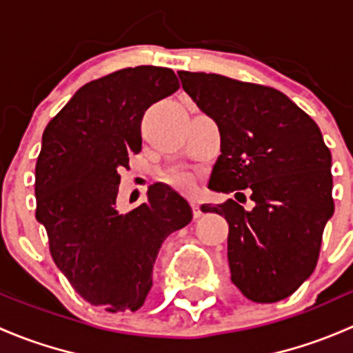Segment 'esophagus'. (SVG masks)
I'll return each mask as SVG.
<instances>
[{"label": "esophagus", "mask_w": 353, "mask_h": 353, "mask_svg": "<svg viewBox=\"0 0 353 353\" xmlns=\"http://www.w3.org/2000/svg\"><path fill=\"white\" fill-rule=\"evenodd\" d=\"M191 208H193L194 219H199V216L203 215V212H201V208H199V203L198 201H191Z\"/></svg>", "instance_id": "34e87169"}]
</instances>
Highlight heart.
Wrapping results in <instances>:
<instances>
[{"mask_svg":"<svg viewBox=\"0 0 353 353\" xmlns=\"http://www.w3.org/2000/svg\"><path fill=\"white\" fill-rule=\"evenodd\" d=\"M167 179H169V183L172 184V186H176L177 190H181V191H191V190H193V177L188 176V174H184V172L170 174Z\"/></svg>","mask_w":353,"mask_h":353,"instance_id":"heart-1","label":"heart"}]
</instances>
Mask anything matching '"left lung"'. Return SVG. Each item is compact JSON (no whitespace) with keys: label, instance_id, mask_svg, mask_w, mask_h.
<instances>
[{"label":"left lung","instance_id":"8db88e82","mask_svg":"<svg viewBox=\"0 0 353 353\" xmlns=\"http://www.w3.org/2000/svg\"><path fill=\"white\" fill-rule=\"evenodd\" d=\"M184 92L220 131V157L208 188L243 194L203 212L229 223L230 280L252 302H279L314 272L323 230L333 216L331 154L321 130L272 87L215 73L177 71Z\"/></svg>","mask_w":353,"mask_h":353}]
</instances>
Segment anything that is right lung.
<instances>
[{
  "mask_svg": "<svg viewBox=\"0 0 353 353\" xmlns=\"http://www.w3.org/2000/svg\"><path fill=\"white\" fill-rule=\"evenodd\" d=\"M177 88L169 68L119 70L77 90L42 134L35 219L74 290L109 312L143 305L160 245L193 219L190 203L162 183L131 212L116 206L119 169L141 150L145 110Z\"/></svg>",
  "mask_w": 353,
  "mask_h": 353,
  "instance_id": "right-lung-1",
  "label": "right lung"
}]
</instances>
